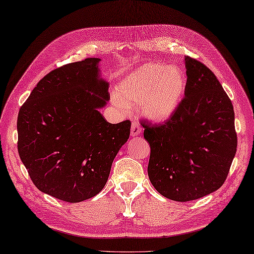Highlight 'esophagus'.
<instances>
[{
  "label": "esophagus",
  "instance_id": "esophagus-1",
  "mask_svg": "<svg viewBox=\"0 0 254 254\" xmlns=\"http://www.w3.org/2000/svg\"><path fill=\"white\" fill-rule=\"evenodd\" d=\"M141 132H142V129H141V127H140L139 124H137L136 122H132V124H131V129H130L131 137L139 136V134L141 133Z\"/></svg>",
  "mask_w": 254,
  "mask_h": 254
}]
</instances>
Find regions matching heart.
I'll use <instances>...</instances> for the list:
<instances>
[{
  "instance_id": "obj_1",
  "label": "heart",
  "mask_w": 254,
  "mask_h": 254,
  "mask_svg": "<svg viewBox=\"0 0 254 254\" xmlns=\"http://www.w3.org/2000/svg\"><path fill=\"white\" fill-rule=\"evenodd\" d=\"M186 90L187 76L179 66L150 62L138 66L124 78L113 102L121 109L139 103L145 118L163 123L177 112Z\"/></svg>"
}]
</instances>
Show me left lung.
I'll use <instances>...</instances> for the list:
<instances>
[{
    "mask_svg": "<svg viewBox=\"0 0 254 254\" xmlns=\"http://www.w3.org/2000/svg\"><path fill=\"white\" fill-rule=\"evenodd\" d=\"M185 99L163 125L143 123L151 184L167 199L196 200L222 187L237 151L235 113L215 75L186 56Z\"/></svg>",
    "mask_w": 254,
    "mask_h": 254,
    "instance_id": "1",
    "label": "left lung"
}]
</instances>
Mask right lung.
<instances>
[{
  "instance_id": "right-lung-1",
  "label": "right lung",
  "mask_w": 254,
  "mask_h": 254,
  "mask_svg": "<svg viewBox=\"0 0 254 254\" xmlns=\"http://www.w3.org/2000/svg\"><path fill=\"white\" fill-rule=\"evenodd\" d=\"M100 62L89 58L49 72L17 118L18 153L32 183L69 203L104 188L130 134V122L111 124L100 113L110 99Z\"/></svg>"
}]
</instances>
